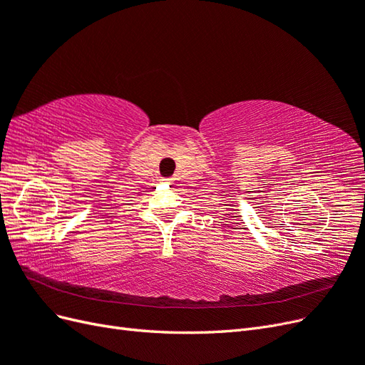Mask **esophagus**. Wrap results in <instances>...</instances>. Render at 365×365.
Instances as JSON below:
<instances>
[{"label":"esophagus","instance_id":"obj_1","mask_svg":"<svg viewBox=\"0 0 365 365\" xmlns=\"http://www.w3.org/2000/svg\"><path fill=\"white\" fill-rule=\"evenodd\" d=\"M172 181H173L172 178H164V180H163V184H168V185H169V184H172Z\"/></svg>","mask_w":365,"mask_h":365}]
</instances>
